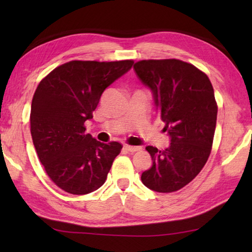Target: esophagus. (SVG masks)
<instances>
[{"label":"esophagus","mask_w":252,"mask_h":252,"mask_svg":"<svg viewBox=\"0 0 252 252\" xmlns=\"http://www.w3.org/2000/svg\"><path fill=\"white\" fill-rule=\"evenodd\" d=\"M125 149L126 151H129V152H136V151H139V150H141V147H134V146H127V144H126L125 146Z\"/></svg>","instance_id":"34e87169"}]
</instances>
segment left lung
<instances>
[{
  "label": "left lung",
  "mask_w": 252,
  "mask_h": 252,
  "mask_svg": "<svg viewBox=\"0 0 252 252\" xmlns=\"http://www.w3.org/2000/svg\"><path fill=\"white\" fill-rule=\"evenodd\" d=\"M133 67L150 89L170 138L164 150L146 148L152 167L141 181L157 192H173L192 181L210 156L218 113L212 84L202 71L176 59L143 60Z\"/></svg>",
  "instance_id": "8db88e82"
}]
</instances>
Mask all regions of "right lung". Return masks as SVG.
Instances as JSON below:
<instances>
[{"instance_id":"right-lung-1","label":"right lung","mask_w":252,"mask_h":252,"mask_svg":"<svg viewBox=\"0 0 252 252\" xmlns=\"http://www.w3.org/2000/svg\"><path fill=\"white\" fill-rule=\"evenodd\" d=\"M133 61H71L41 81L31 105V134L37 157L55 185L72 194L99 189L120 153L119 142L102 143L85 132L102 93Z\"/></svg>"}]
</instances>
